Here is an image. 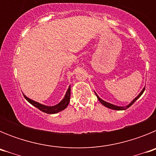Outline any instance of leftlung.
I'll return each mask as SVG.
<instances>
[{"instance_id": "1", "label": "left lung", "mask_w": 156, "mask_h": 156, "mask_svg": "<svg viewBox=\"0 0 156 156\" xmlns=\"http://www.w3.org/2000/svg\"><path fill=\"white\" fill-rule=\"evenodd\" d=\"M144 89H145V87H144L143 88V90H141V92H140V94H139L138 95H137V97L135 98L134 99H133V101H132L131 102L129 103V105H126V107H121V106H117V105H112V104H111V103H108V102H107V101H103L102 99L101 98H100L98 97V94L96 93H95V94H96V96H97V98H98V101H100L101 103V104L103 105L104 106H105V107H107V108H111V109H113V110H124V109H126V108H129V107H130V106L132 105L133 104V103L135 102V101H136L137 100V99L139 98L140 97V96H141V94H142L143 93H144Z\"/></svg>"}]
</instances>
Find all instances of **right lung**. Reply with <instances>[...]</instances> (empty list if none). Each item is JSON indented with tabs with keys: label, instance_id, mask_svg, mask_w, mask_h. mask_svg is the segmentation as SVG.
I'll use <instances>...</instances> for the list:
<instances>
[{
	"label": "right lung",
	"instance_id": "obj_1",
	"mask_svg": "<svg viewBox=\"0 0 156 156\" xmlns=\"http://www.w3.org/2000/svg\"><path fill=\"white\" fill-rule=\"evenodd\" d=\"M70 90H71V89H70V86H69L68 88V90H67V91H66V95H65L64 98H63L62 100L58 103V104H57L56 105H54V106H47V105H44L40 104L39 102H37V101H35L31 100L30 98H27L25 94L23 95H24L25 98L27 99L30 104L33 105L34 106H35L36 108H37L38 109L41 110V111L44 112L48 114H55V113H58V112H59L64 110L65 108L68 106L70 101Z\"/></svg>",
	"mask_w": 156,
	"mask_h": 156
}]
</instances>
